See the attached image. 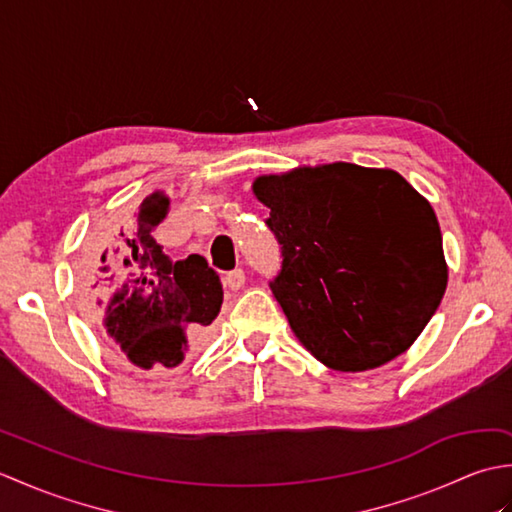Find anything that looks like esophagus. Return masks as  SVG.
Wrapping results in <instances>:
<instances>
[{
  "label": "esophagus",
  "instance_id": "1",
  "mask_svg": "<svg viewBox=\"0 0 512 512\" xmlns=\"http://www.w3.org/2000/svg\"><path fill=\"white\" fill-rule=\"evenodd\" d=\"M222 281H224V288H228V290H239V288L244 286L246 275H244L242 268H235V270H231V273H226Z\"/></svg>",
  "mask_w": 512,
  "mask_h": 512
}]
</instances>
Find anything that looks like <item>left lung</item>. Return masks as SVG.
<instances>
[{
    "label": "left lung",
    "instance_id": "8db88e82",
    "mask_svg": "<svg viewBox=\"0 0 512 512\" xmlns=\"http://www.w3.org/2000/svg\"><path fill=\"white\" fill-rule=\"evenodd\" d=\"M281 246L270 281L292 332L339 372L407 352L447 290L438 217L391 169L334 162L253 184Z\"/></svg>",
    "mask_w": 512,
    "mask_h": 512
}]
</instances>
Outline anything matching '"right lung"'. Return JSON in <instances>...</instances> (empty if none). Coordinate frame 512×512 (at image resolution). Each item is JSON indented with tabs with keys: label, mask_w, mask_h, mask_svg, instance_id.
Wrapping results in <instances>:
<instances>
[{
	"label": "right lung",
	"mask_w": 512,
	"mask_h": 512,
	"mask_svg": "<svg viewBox=\"0 0 512 512\" xmlns=\"http://www.w3.org/2000/svg\"><path fill=\"white\" fill-rule=\"evenodd\" d=\"M169 200L160 191L140 204L129 226L101 231L83 292L107 336L136 367H176L222 306V284L200 255L173 262L154 239ZM113 244L112 249L106 246ZM106 250L103 251L102 248Z\"/></svg>",
	"instance_id": "obj_1"
}]
</instances>
